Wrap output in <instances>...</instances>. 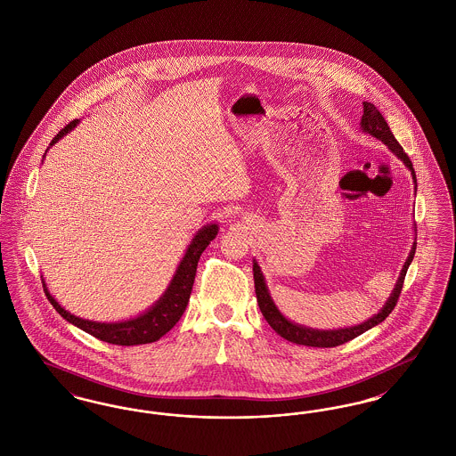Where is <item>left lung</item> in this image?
<instances>
[{
	"mask_svg": "<svg viewBox=\"0 0 456 456\" xmlns=\"http://www.w3.org/2000/svg\"><path fill=\"white\" fill-rule=\"evenodd\" d=\"M364 110H362V118H361V130L364 133H368L370 136H374L376 140L383 142L391 153H395L402 162L403 166L411 171L412 175L413 183H415V191H417V179H415V171H413L412 162L409 159V155L403 152V149L400 147V143L396 142V138L393 136L388 123L385 121L383 114L374 108V104L370 102H362ZM415 225V224H413ZM413 231H417L413 227ZM417 239V234H415ZM415 248H417V242L413 240L412 248H411V253L407 256V260L403 263L402 270H400V275H398V281L395 283L393 290H391L390 297L388 301L385 303V305L378 311V314L370 316L366 322L359 323L355 326H346V328H333V330H320V328H309V326L299 325V323H294L290 322L289 318H285L281 309L277 307V304L273 303L272 299V294L268 290V285L265 281V275L261 272L260 265L258 261L253 258V275H255V290H256V299H258V305H260V311L265 316V320L268 322V325L272 326L281 337H283L285 340L292 342V344H299V346H307V347H337V346H342L348 340L362 335L364 331H368L370 328H374L376 325H379L381 322L387 320V316L390 314L391 311L395 309L396 301H398V296L402 292V287H403V279H405V273L411 266V263L413 260V255H415Z\"/></svg>",
	"mask_w": 456,
	"mask_h": 456,
	"instance_id": "obj_1",
	"label": "left lung"
}]
</instances>
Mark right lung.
Segmentation results:
<instances>
[{"label": "right lung", "instance_id": "right-lung-1", "mask_svg": "<svg viewBox=\"0 0 456 456\" xmlns=\"http://www.w3.org/2000/svg\"><path fill=\"white\" fill-rule=\"evenodd\" d=\"M78 125H80V119L71 121L68 126H65L53 138L47 151L53 145H56L68 133L75 130ZM45 153H44V157H45ZM217 234V222H210L196 231L195 236L190 240L164 294L149 309H145L143 313H140L134 318L121 320V322H94V320L75 316L69 311H66L65 307L51 296L47 283L43 279L45 296L68 323L84 330L86 333L102 340V342H108L112 346H128V347L142 346V344H152V342H157L160 337H164L181 320V316L188 305V301H190L193 283H195L198 260H200L201 253L205 251V248L210 244V240L216 239Z\"/></svg>", "mask_w": 456, "mask_h": 456}]
</instances>
